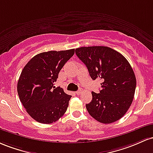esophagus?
<instances>
[{
    "instance_id": "esophagus-1",
    "label": "esophagus",
    "mask_w": 153,
    "mask_h": 153,
    "mask_svg": "<svg viewBox=\"0 0 153 153\" xmlns=\"http://www.w3.org/2000/svg\"><path fill=\"white\" fill-rule=\"evenodd\" d=\"M82 89H79V90H77L76 92V95H80V94L82 93Z\"/></svg>"
}]
</instances>
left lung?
I'll return each instance as SVG.
<instances>
[{
  "instance_id": "1",
  "label": "left lung",
  "mask_w": 153,
  "mask_h": 153,
  "mask_svg": "<svg viewBox=\"0 0 153 153\" xmlns=\"http://www.w3.org/2000/svg\"><path fill=\"white\" fill-rule=\"evenodd\" d=\"M75 52L86 65L91 78L103 82L100 93L92 92V101L86 104L88 113L102 123L119 120L129 108L136 89L131 65L123 55L105 46L82 47Z\"/></svg>"
}]
</instances>
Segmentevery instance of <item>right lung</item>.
<instances>
[{
	"instance_id": "1",
	"label": "right lung",
	"mask_w": 153,
	"mask_h": 153,
	"mask_svg": "<svg viewBox=\"0 0 153 153\" xmlns=\"http://www.w3.org/2000/svg\"><path fill=\"white\" fill-rule=\"evenodd\" d=\"M74 49L48 51L34 56L22 70L17 84L20 101L32 118L41 123H52L66 113L71 96L54 82Z\"/></svg>"
}]
</instances>
